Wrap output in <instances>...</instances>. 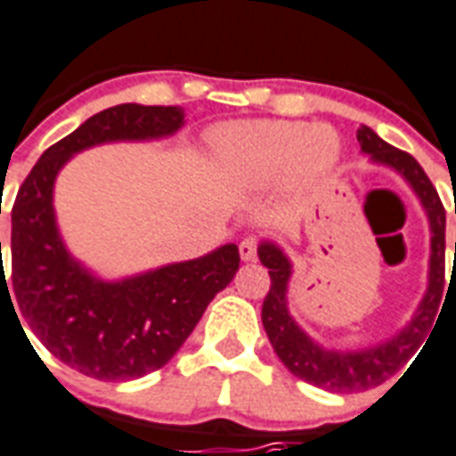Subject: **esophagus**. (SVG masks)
I'll return each instance as SVG.
<instances>
[{
	"instance_id": "obj_1",
	"label": "esophagus",
	"mask_w": 456,
	"mask_h": 456,
	"mask_svg": "<svg viewBox=\"0 0 456 456\" xmlns=\"http://www.w3.org/2000/svg\"><path fill=\"white\" fill-rule=\"evenodd\" d=\"M256 251H258V243L253 236H246L241 243H239V256H241L243 263H251L256 260Z\"/></svg>"
}]
</instances>
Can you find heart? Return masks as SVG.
Here are the masks:
<instances>
[{
    "instance_id": "heart-1",
    "label": "heart",
    "mask_w": 456,
    "mask_h": 456,
    "mask_svg": "<svg viewBox=\"0 0 456 456\" xmlns=\"http://www.w3.org/2000/svg\"><path fill=\"white\" fill-rule=\"evenodd\" d=\"M210 148L222 179L236 191H260L280 176L291 191H305L321 183L342 158L335 128L287 119L215 128Z\"/></svg>"
}]
</instances>
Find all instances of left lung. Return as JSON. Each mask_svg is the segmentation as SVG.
<instances>
[{
  "label": "left lung",
  "instance_id": "obj_1",
  "mask_svg": "<svg viewBox=\"0 0 456 456\" xmlns=\"http://www.w3.org/2000/svg\"><path fill=\"white\" fill-rule=\"evenodd\" d=\"M361 152L378 167L397 172L409 189L416 193L423 213L428 217L430 258L428 287L416 305V311L395 335L359 349H332L315 342L297 322L289 311V282L294 274L291 258L273 239L258 243V258L270 273V291L263 301V328L273 344L274 354L284 366L301 380L328 392H363L395 375L402 363L419 349L436 321L437 304L443 298L444 284V208L437 191L421 169V165L404 151L385 143L370 126L361 124L356 131ZM456 253V243H454Z\"/></svg>",
  "mask_w": 456,
  "mask_h": 456
}]
</instances>
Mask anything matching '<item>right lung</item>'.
<instances>
[{"label": "right lung", "instance_id": "obj_1", "mask_svg": "<svg viewBox=\"0 0 456 456\" xmlns=\"http://www.w3.org/2000/svg\"><path fill=\"white\" fill-rule=\"evenodd\" d=\"M183 117L182 107L135 102L97 112L43 152L13 203L9 301L59 361L88 378L134 380L165 366L239 270L236 243H224L200 258L107 280L74 258L59 232L54 183L69 159L104 143L162 141ZM2 289L9 294L4 270Z\"/></svg>", "mask_w": 456, "mask_h": 456}]
</instances>
